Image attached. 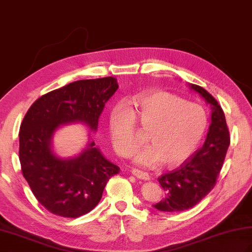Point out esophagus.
I'll use <instances>...</instances> for the list:
<instances>
[{
	"label": "esophagus",
	"mask_w": 252,
	"mask_h": 252,
	"mask_svg": "<svg viewBox=\"0 0 252 252\" xmlns=\"http://www.w3.org/2000/svg\"><path fill=\"white\" fill-rule=\"evenodd\" d=\"M131 172H132V175H133V176H135V177L138 178V179L145 180V181H148V180L150 179L149 173H148V172H145V171H141V170H139V169L133 168V169L131 170Z\"/></svg>",
	"instance_id": "obj_1"
}]
</instances>
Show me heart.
I'll use <instances>...</instances> for the list:
<instances>
[{
    "mask_svg": "<svg viewBox=\"0 0 252 252\" xmlns=\"http://www.w3.org/2000/svg\"><path fill=\"white\" fill-rule=\"evenodd\" d=\"M133 105L141 126L150 127L147 139L151 143L134 156V162L140 166L156 167L164 160L171 167L183 163L199 145L208 126V116L201 105L167 92L135 95ZM108 130L116 152L131 157L138 140L135 116L125 103L112 109Z\"/></svg>",
    "mask_w": 252,
    "mask_h": 252,
    "instance_id": "b5f03b06",
    "label": "heart"
}]
</instances>
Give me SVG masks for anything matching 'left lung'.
Returning <instances> with one entry per match:
<instances>
[{"label": "left lung", "mask_w": 252, "mask_h": 252, "mask_svg": "<svg viewBox=\"0 0 252 252\" xmlns=\"http://www.w3.org/2000/svg\"><path fill=\"white\" fill-rule=\"evenodd\" d=\"M190 89L211 106V125L203 146L179 167L158 178L166 197L153 208L176 213L192 208L214 189L230 145V135L222 108L206 90L195 84Z\"/></svg>", "instance_id": "obj_1"}]
</instances>
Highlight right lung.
Instances as JSON below:
<instances>
[{
    "mask_svg": "<svg viewBox=\"0 0 252 252\" xmlns=\"http://www.w3.org/2000/svg\"><path fill=\"white\" fill-rule=\"evenodd\" d=\"M117 89L113 76L76 81L40 96L24 116L19 132L22 175L36 199L53 214H86L99 203L108 180L119 173L93 139L73 158H60L52 149L53 135L62 126L83 124L96 132L105 103Z\"/></svg>",
    "mask_w": 252,
    "mask_h": 252,
    "instance_id": "add662e5",
    "label": "right lung"
}]
</instances>
